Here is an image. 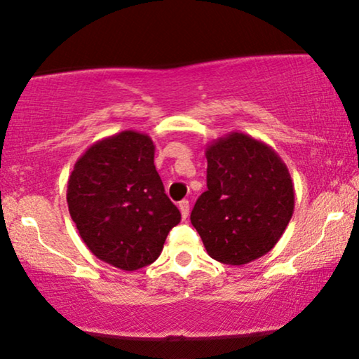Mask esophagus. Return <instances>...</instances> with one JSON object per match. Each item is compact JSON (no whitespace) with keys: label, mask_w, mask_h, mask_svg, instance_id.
Wrapping results in <instances>:
<instances>
[{"label":"esophagus","mask_w":359,"mask_h":359,"mask_svg":"<svg viewBox=\"0 0 359 359\" xmlns=\"http://www.w3.org/2000/svg\"><path fill=\"white\" fill-rule=\"evenodd\" d=\"M178 208H180V212H181V217H183L184 220L188 219V215H189V201H181V203L178 204Z\"/></svg>","instance_id":"esophagus-1"}]
</instances>
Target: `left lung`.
I'll use <instances>...</instances> for the list:
<instances>
[{"label":"left lung","mask_w":359,"mask_h":359,"mask_svg":"<svg viewBox=\"0 0 359 359\" xmlns=\"http://www.w3.org/2000/svg\"><path fill=\"white\" fill-rule=\"evenodd\" d=\"M208 191L191 224L209 257L242 266L271 252L294 212V184L276 151L243 132L205 147Z\"/></svg>","instance_id":"obj_1"}]
</instances>
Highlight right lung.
Wrapping results in <instances>:
<instances>
[{"label": "right lung", "instance_id": "right-lung-1", "mask_svg": "<svg viewBox=\"0 0 359 359\" xmlns=\"http://www.w3.org/2000/svg\"><path fill=\"white\" fill-rule=\"evenodd\" d=\"M154 156L149 135L122 130L95 142L68 178V210L81 240L96 258L124 271L154 263L181 220Z\"/></svg>", "mask_w": 359, "mask_h": 359}]
</instances>
